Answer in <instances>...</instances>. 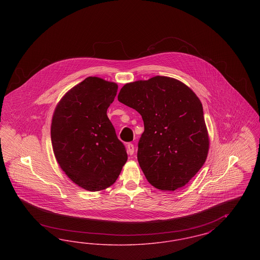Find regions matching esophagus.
I'll return each mask as SVG.
<instances>
[{
    "mask_svg": "<svg viewBox=\"0 0 260 260\" xmlns=\"http://www.w3.org/2000/svg\"><path fill=\"white\" fill-rule=\"evenodd\" d=\"M126 149H127V153H128L129 155H133V154L135 153V146H134V144H132V143H128V144L126 145Z\"/></svg>",
    "mask_w": 260,
    "mask_h": 260,
    "instance_id": "34e87169",
    "label": "esophagus"
}]
</instances>
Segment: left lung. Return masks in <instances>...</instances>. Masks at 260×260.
I'll list each match as a JSON object with an SVG mask.
<instances>
[{"mask_svg":"<svg viewBox=\"0 0 260 260\" xmlns=\"http://www.w3.org/2000/svg\"><path fill=\"white\" fill-rule=\"evenodd\" d=\"M118 100L142 117L137 160L149 183L162 191L187 184L205 164L210 146L203 105L194 91L176 79L156 76L125 84Z\"/></svg>","mask_w":260,"mask_h":260,"instance_id":"1","label":"left lung"}]
</instances>
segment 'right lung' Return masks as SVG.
<instances>
[{
  "instance_id": "obj_1",
  "label": "right lung",
  "mask_w": 260,
  "mask_h": 260,
  "mask_svg": "<svg viewBox=\"0 0 260 260\" xmlns=\"http://www.w3.org/2000/svg\"><path fill=\"white\" fill-rule=\"evenodd\" d=\"M117 90L115 83L88 77L65 93L53 113L50 136L55 159L65 174L87 191L115 183L127 160L107 117Z\"/></svg>"
}]
</instances>
